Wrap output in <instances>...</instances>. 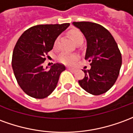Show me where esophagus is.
Instances as JSON below:
<instances>
[{"label": "esophagus", "instance_id": "esophagus-1", "mask_svg": "<svg viewBox=\"0 0 133 133\" xmlns=\"http://www.w3.org/2000/svg\"><path fill=\"white\" fill-rule=\"evenodd\" d=\"M68 70H70V72H72V73H73V72L75 71V70L73 69V68H68Z\"/></svg>", "mask_w": 133, "mask_h": 133}]
</instances>
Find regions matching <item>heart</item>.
<instances>
[{"instance_id":"heart-1","label":"heart","mask_w":133,"mask_h":133,"mask_svg":"<svg viewBox=\"0 0 133 133\" xmlns=\"http://www.w3.org/2000/svg\"><path fill=\"white\" fill-rule=\"evenodd\" d=\"M69 35L70 38L72 39L73 42L76 44H81L83 42V35L81 33V31L78 29H72L69 31ZM57 41L58 39H56L54 41L53 47L55 48L57 47ZM78 59V57L74 55H70V54L63 53L60 55L58 60L62 63L66 64V65H73Z\"/></svg>"}]
</instances>
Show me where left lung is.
<instances>
[{
  "label": "left lung",
  "mask_w": 133,
  "mask_h": 133,
  "mask_svg": "<svg viewBox=\"0 0 133 133\" xmlns=\"http://www.w3.org/2000/svg\"><path fill=\"white\" fill-rule=\"evenodd\" d=\"M85 36L87 42L85 59L91 68L84 70L80 86L91 94L100 95L112 88L117 79L122 65V55L110 32L102 25L89 22H73Z\"/></svg>",
  "instance_id": "obj_1"
}]
</instances>
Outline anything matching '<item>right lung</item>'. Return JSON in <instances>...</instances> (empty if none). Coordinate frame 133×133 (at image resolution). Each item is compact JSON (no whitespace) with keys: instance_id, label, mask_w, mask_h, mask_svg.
I'll return each mask as SVG.
<instances>
[{"instance_id":"obj_1","label":"right lung","mask_w":133,"mask_h":133,"mask_svg":"<svg viewBox=\"0 0 133 133\" xmlns=\"http://www.w3.org/2000/svg\"><path fill=\"white\" fill-rule=\"evenodd\" d=\"M62 24H40L28 29L15 45L12 68L21 89L35 99H44L57 86L64 65L55 63L50 69L43 68L45 55L53 48L54 41L69 26Z\"/></svg>"}]
</instances>
